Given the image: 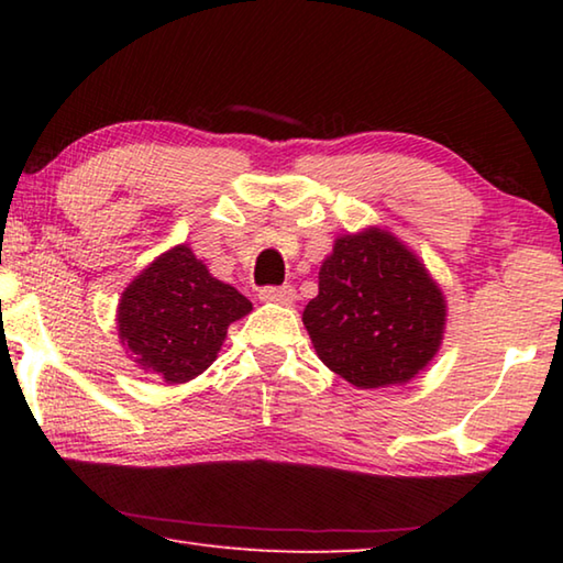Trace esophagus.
I'll use <instances>...</instances> for the list:
<instances>
[{"instance_id":"obj_1","label":"esophagus","mask_w":563,"mask_h":563,"mask_svg":"<svg viewBox=\"0 0 563 563\" xmlns=\"http://www.w3.org/2000/svg\"><path fill=\"white\" fill-rule=\"evenodd\" d=\"M261 300L265 302H280V305H290L295 300V288L292 285H265L261 288Z\"/></svg>"}]
</instances>
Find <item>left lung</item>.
Here are the masks:
<instances>
[{
  "label": "left lung",
  "mask_w": 563,
  "mask_h": 563,
  "mask_svg": "<svg viewBox=\"0 0 563 563\" xmlns=\"http://www.w3.org/2000/svg\"><path fill=\"white\" fill-rule=\"evenodd\" d=\"M444 298L424 265L389 233L340 238L302 322L318 357L360 389L402 385L434 357Z\"/></svg>",
  "instance_id": "left-lung-1"
}]
</instances>
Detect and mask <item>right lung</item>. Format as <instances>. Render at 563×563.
<instances>
[{
    "instance_id": "1",
    "label": "right lung",
    "mask_w": 563,
    "mask_h": 563,
    "mask_svg": "<svg viewBox=\"0 0 563 563\" xmlns=\"http://www.w3.org/2000/svg\"><path fill=\"white\" fill-rule=\"evenodd\" d=\"M253 310L233 285L216 280L178 245L133 280L119 302V335L141 369L168 385L201 375L231 322Z\"/></svg>"
}]
</instances>
